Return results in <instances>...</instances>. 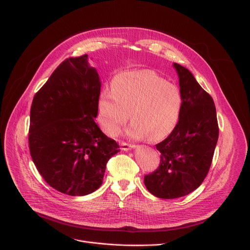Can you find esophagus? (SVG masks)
Masks as SVG:
<instances>
[{"label": "esophagus", "mask_w": 250, "mask_h": 250, "mask_svg": "<svg viewBox=\"0 0 250 250\" xmlns=\"http://www.w3.org/2000/svg\"><path fill=\"white\" fill-rule=\"evenodd\" d=\"M120 145H121L122 150H124V151H128L135 147L134 145H132V144H127L125 142H120Z\"/></svg>", "instance_id": "obj_1"}]
</instances>
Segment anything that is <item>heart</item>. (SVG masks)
<instances>
[{
	"instance_id": "obj_1",
	"label": "heart",
	"mask_w": 250,
	"mask_h": 250,
	"mask_svg": "<svg viewBox=\"0 0 250 250\" xmlns=\"http://www.w3.org/2000/svg\"><path fill=\"white\" fill-rule=\"evenodd\" d=\"M179 88L152 71L124 72L114 77L112 89L101 91L99 120L108 135L114 136L127 121L128 135L161 140L175 127L181 111Z\"/></svg>"
}]
</instances>
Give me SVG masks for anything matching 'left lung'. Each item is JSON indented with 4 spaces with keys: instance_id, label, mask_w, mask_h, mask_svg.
I'll use <instances>...</instances> for the list:
<instances>
[{
    "instance_id": "8db88e82",
    "label": "left lung",
    "mask_w": 250,
    "mask_h": 250,
    "mask_svg": "<svg viewBox=\"0 0 250 250\" xmlns=\"http://www.w3.org/2000/svg\"><path fill=\"white\" fill-rule=\"evenodd\" d=\"M182 95L175 127L157 144L160 165L145 175L147 189L160 199H177L198 188L211 167L219 137L213 98L185 67L174 62Z\"/></svg>"
}]
</instances>
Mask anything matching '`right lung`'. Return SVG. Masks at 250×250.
I'll use <instances>...</instances> for the list:
<instances>
[{
	"instance_id": "right-lung-1",
	"label": "right lung",
	"mask_w": 250,
	"mask_h": 250,
	"mask_svg": "<svg viewBox=\"0 0 250 250\" xmlns=\"http://www.w3.org/2000/svg\"><path fill=\"white\" fill-rule=\"evenodd\" d=\"M101 82L88 56L64 60L34 95L29 150L47 185L68 195H86L102 185L107 161L120 151L94 118Z\"/></svg>"
}]
</instances>
